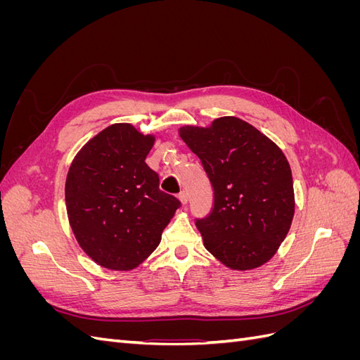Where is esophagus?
Wrapping results in <instances>:
<instances>
[{"instance_id": "1", "label": "esophagus", "mask_w": 360, "mask_h": 360, "mask_svg": "<svg viewBox=\"0 0 360 360\" xmlns=\"http://www.w3.org/2000/svg\"><path fill=\"white\" fill-rule=\"evenodd\" d=\"M179 200H180V202H181L183 205H186V204H188V193L184 192V191H181V192L179 193Z\"/></svg>"}]
</instances>
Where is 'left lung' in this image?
Here are the masks:
<instances>
[{"label": "left lung", "mask_w": 360, "mask_h": 360, "mask_svg": "<svg viewBox=\"0 0 360 360\" xmlns=\"http://www.w3.org/2000/svg\"><path fill=\"white\" fill-rule=\"evenodd\" d=\"M180 138L202 163L212 186V213L197 219L209 252L233 270L263 266L287 237L294 216L290 163L258 129L237 117L209 127L183 126Z\"/></svg>", "instance_id": "left-lung-1"}]
</instances>
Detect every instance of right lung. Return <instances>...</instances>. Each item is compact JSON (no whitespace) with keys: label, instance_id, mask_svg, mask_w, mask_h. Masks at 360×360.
<instances>
[{"label":"right lung","instance_id":"add662e5","mask_svg":"<svg viewBox=\"0 0 360 360\" xmlns=\"http://www.w3.org/2000/svg\"><path fill=\"white\" fill-rule=\"evenodd\" d=\"M153 144V135L115 123L93 136L69 168L64 191L72 231L105 269L138 267L180 207L159 189V176L146 163Z\"/></svg>","mask_w":360,"mask_h":360}]
</instances>
